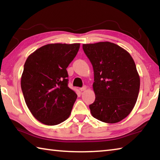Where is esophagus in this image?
Masks as SVG:
<instances>
[{"instance_id":"34e87169","label":"esophagus","mask_w":160,"mask_h":160,"mask_svg":"<svg viewBox=\"0 0 160 160\" xmlns=\"http://www.w3.org/2000/svg\"><path fill=\"white\" fill-rule=\"evenodd\" d=\"M86 89H87V87H86V86H83L82 88H80V90L81 92H83V91H85Z\"/></svg>"}]
</instances>
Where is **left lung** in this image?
Returning a JSON list of instances; mask_svg holds the SVG:
<instances>
[{
  "label": "left lung",
  "mask_w": 160,
  "mask_h": 160,
  "mask_svg": "<svg viewBox=\"0 0 160 160\" xmlns=\"http://www.w3.org/2000/svg\"><path fill=\"white\" fill-rule=\"evenodd\" d=\"M94 70L95 100L90 105L94 118L115 123L128 116L135 107L140 76L131 54L109 42L82 44Z\"/></svg>",
  "instance_id": "1"
}]
</instances>
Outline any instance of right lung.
I'll list each match as a JSON object with an SVG mask.
<instances>
[{
    "label": "right lung",
    "instance_id": "1",
    "mask_svg": "<svg viewBox=\"0 0 160 160\" xmlns=\"http://www.w3.org/2000/svg\"><path fill=\"white\" fill-rule=\"evenodd\" d=\"M80 45H44L25 61L21 77L24 98L34 117L45 125H58L70 115L78 96L68 86L66 68Z\"/></svg>",
    "mask_w": 160,
    "mask_h": 160
}]
</instances>
